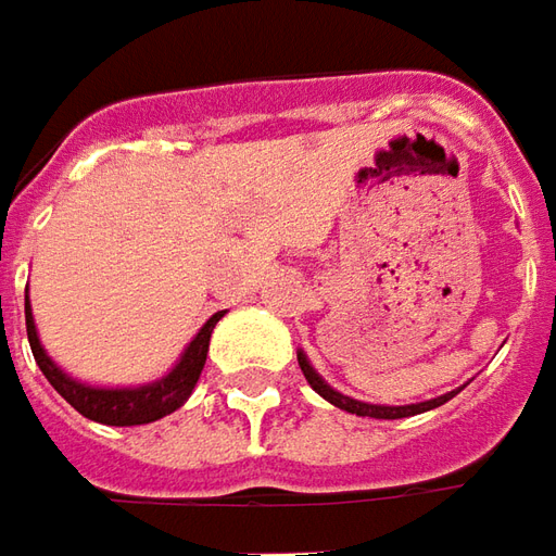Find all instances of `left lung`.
<instances>
[{"instance_id": "left-lung-1", "label": "left lung", "mask_w": 556, "mask_h": 556, "mask_svg": "<svg viewBox=\"0 0 556 556\" xmlns=\"http://www.w3.org/2000/svg\"><path fill=\"white\" fill-rule=\"evenodd\" d=\"M296 361H300V370H303L305 382L312 386V389L321 394L324 401H330L333 407L345 409V413H355V416H370V419H407V416H416V413H426V409H434L446 404L450 397H456V391H446L441 397H431V401H422V404H407V407H386V404H364V401H355V397H345V394H339L337 389H330L327 382H324L318 370L308 364V357L305 352H296Z\"/></svg>"}]
</instances>
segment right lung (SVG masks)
I'll return each mask as SVG.
<instances>
[{"instance_id": "1", "label": "right lung", "mask_w": 556, "mask_h": 556, "mask_svg": "<svg viewBox=\"0 0 556 556\" xmlns=\"http://www.w3.org/2000/svg\"><path fill=\"white\" fill-rule=\"evenodd\" d=\"M24 312L26 339H29L33 357H36L45 379L54 386V391L61 394L70 407H76L85 419L103 422V426H147V422H155V419H162L167 413L180 409L189 401L195 382H199L204 361H207L211 333H214V327L223 318V312H217L214 318H207V324L195 333V339L186 345L180 361L174 364V370L162 376V379L147 382V386H137V389H97V386H85V382H78L70 374H63L61 367L48 357L42 342H39V333H36L29 296H26Z\"/></svg>"}]
</instances>
